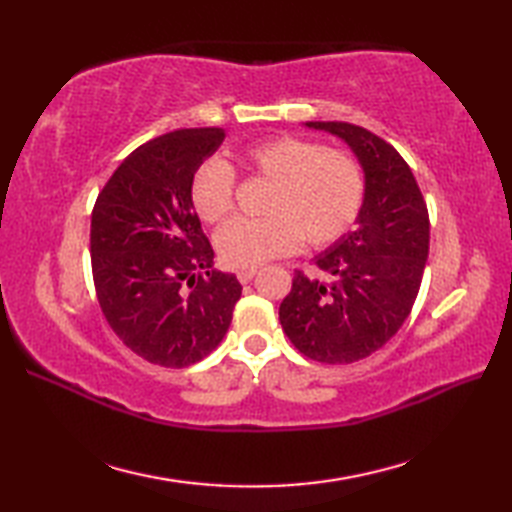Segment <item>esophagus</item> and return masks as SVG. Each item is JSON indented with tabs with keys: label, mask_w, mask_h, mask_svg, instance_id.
<instances>
[{
	"label": "esophagus",
	"mask_w": 512,
	"mask_h": 512,
	"mask_svg": "<svg viewBox=\"0 0 512 512\" xmlns=\"http://www.w3.org/2000/svg\"><path fill=\"white\" fill-rule=\"evenodd\" d=\"M255 273H257L255 268H242V270H237V279L242 281V284H248V281L255 277Z\"/></svg>",
	"instance_id": "34e87169"
}]
</instances>
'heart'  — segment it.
<instances>
[{
  "instance_id": "obj_1",
  "label": "heart",
  "mask_w": 512,
  "mask_h": 512,
  "mask_svg": "<svg viewBox=\"0 0 512 512\" xmlns=\"http://www.w3.org/2000/svg\"><path fill=\"white\" fill-rule=\"evenodd\" d=\"M239 167L268 180L262 220L228 222L215 237L222 262L255 268L297 250L325 248L350 231L365 202L361 162L343 149L299 136H275L244 147ZM235 171L224 160L206 158L191 173L189 200L206 224H220L235 204Z\"/></svg>"
}]
</instances>
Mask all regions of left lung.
Listing matches in <instances>:
<instances>
[{
    "label": "left lung",
    "mask_w": 512,
    "mask_h": 512,
    "mask_svg": "<svg viewBox=\"0 0 512 512\" xmlns=\"http://www.w3.org/2000/svg\"><path fill=\"white\" fill-rule=\"evenodd\" d=\"M308 127L343 138L365 169L358 226L295 270L279 306L290 343L312 361L347 365L380 350L416 303L429 255V211L416 178L383 138L343 121Z\"/></svg>",
    "instance_id": "8db88e82"
}]
</instances>
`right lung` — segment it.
Masks as SVG:
<instances>
[{"label":"right lung","instance_id":"obj_1","mask_svg":"<svg viewBox=\"0 0 512 512\" xmlns=\"http://www.w3.org/2000/svg\"><path fill=\"white\" fill-rule=\"evenodd\" d=\"M222 140L220 127L149 140L116 167L94 202L96 299L118 339L151 365L180 369L209 356L242 295L235 275L209 270L213 248L189 200L191 173Z\"/></svg>","mask_w":512,"mask_h":512}]
</instances>
